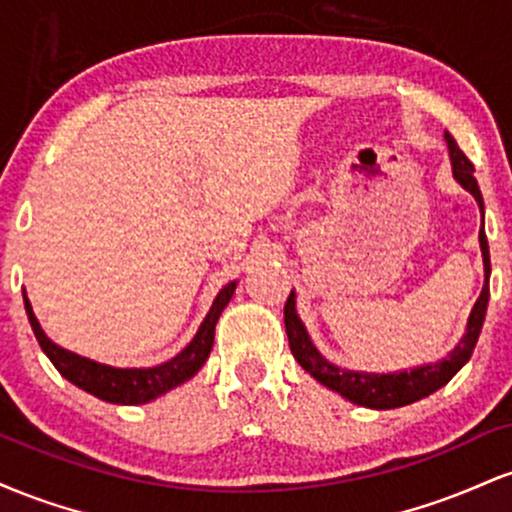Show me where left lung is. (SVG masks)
<instances>
[{
	"instance_id": "8db88e82",
	"label": "left lung",
	"mask_w": 512,
	"mask_h": 512,
	"mask_svg": "<svg viewBox=\"0 0 512 512\" xmlns=\"http://www.w3.org/2000/svg\"><path fill=\"white\" fill-rule=\"evenodd\" d=\"M445 142L450 149V161H452V175L460 182L467 192H472L474 199L479 202L481 219H484V199H481V190L474 178V166L467 156L462 154V149L457 146L455 139L445 132ZM479 243H481V255H484V272L486 281L484 289H481L479 301L474 303L472 315L467 322V334L460 344L452 349V354L443 361L433 363V366H421L414 370H404V373H390V375H375V373H356V370H344L327 363L320 356V351L315 349L310 342L308 332H305L301 317L296 315V298L293 293L286 298L284 305V322H286V334H289V346L291 354L301 366L313 375L315 380H320L322 385H327L330 390L339 392V395L349 399V402L361 404V407L370 409H395L404 407V404L416 402V399L428 397L431 392H436L445 383H450L452 375L460 370L464 363L472 356L474 346L481 334V325H484L486 317V305H489V276H491V257H489V240L484 233V221L479 228Z\"/></svg>"
}]
</instances>
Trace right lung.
Masks as SVG:
<instances>
[{"label": "right lung", "instance_id": "1", "mask_svg": "<svg viewBox=\"0 0 512 512\" xmlns=\"http://www.w3.org/2000/svg\"><path fill=\"white\" fill-rule=\"evenodd\" d=\"M233 291H236V284L223 286L190 346H187L185 351H180L175 358H170L168 363H161V366L156 368H110L101 366V363L96 361H88V358L76 356L72 351H64L57 344H52L43 334V330H40L26 296H23V303H26L28 322H31L40 349L48 354L52 366L60 370L69 383L91 392V395H96L98 399H105V402L144 404L149 402V399L163 395V392L173 390V387H178L180 383H185V380H190L192 375L204 366V361H207L211 354V346H214L216 322H219L221 310L226 308L228 301H231Z\"/></svg>", "mask_w": 512, "mask_h": 512}]
</instances>
